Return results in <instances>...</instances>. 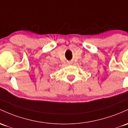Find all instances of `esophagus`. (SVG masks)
<instances>
[{
	"instance_id": "1",
	"label": "esophagus",
	"mask_w": 128,
	"mask_h": 128,
	"mask_svg": "<svg viewBox=\"0 0 128 128\" xmlns=\"http://www.w3.org/2000/svg\"><path fill=\"white\" fill-rule=\"evenodd\" d=\"M68 64H70V62H69V63H68Z\"/></svg>"
}]
</instances>
